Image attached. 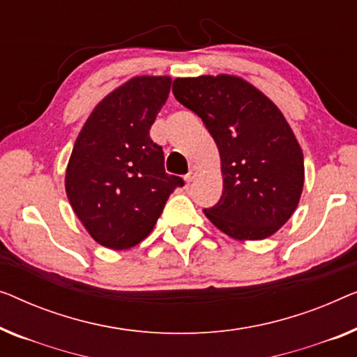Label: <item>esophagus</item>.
<instances>
[{"label": "esophagus", "instance_id": "34e87169", "mask_svg": "<svg viewBox=\"0 0 357 357\" xmlns=\"http://www.w3.org/2000/svg\"><path fill=\"white\" fill-rule=\"evenodd\" d=\"M196 175H198V169H196V167L193 166V167L190 169V172H188L187 175H185V180H187V183L193 182V180L196 178Z\"/></svg>", "mask_w": 357, "mask_h": 357}]
</instances>
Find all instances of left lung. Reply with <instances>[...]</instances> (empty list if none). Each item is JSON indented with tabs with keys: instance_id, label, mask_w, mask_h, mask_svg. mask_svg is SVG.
I'll list each match as a JSON object with an SVG mask.
<instances>
[{
	"instance_id": "1",
	"label": "left lung",
	"mask_w": 357,
	"mask_h": 357,
	"mask_svg": "<svg viewBox=\"0 0 357 357\" xmlns=\"http://www.w3.org/2000/svg\"><path fill=\"white\" fill-rule=\"evenodd\" d=\"M174 96L219 148L220 199L204 214L235 240H264L290 219L304 183L303 151L280 109L234 75L175 79Z\"/></svg>"
}]
</instances>
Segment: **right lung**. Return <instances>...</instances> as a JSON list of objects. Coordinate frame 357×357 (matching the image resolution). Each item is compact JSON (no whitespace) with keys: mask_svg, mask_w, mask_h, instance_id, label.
I'll use <instances>...</instances> for the list:
<instances>
[{"mask_svg":"<svg viewBox=\"0 0 357 357\" xmlns=\"http://www.w3.org/2000/svg\"><path fill=\"white\" fill-rule=\"evenodd\" d=\"M170 84V77L144 75L119 86L93 109L72 149L67 198L89 234L111 250L146 238L185 183L166 174L162 146L149 137Z\"/></svg>","mask_w":357,"mask_h":357,"instance_id":"right-lung-1","label":"right lung"}]
</instances>
